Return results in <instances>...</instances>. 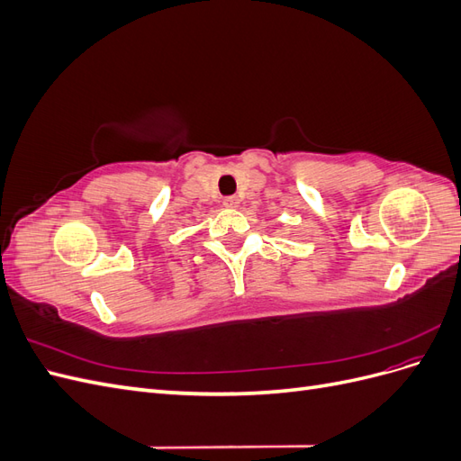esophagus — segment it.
Returning <instances> with one entry per match:
<instances>
[{
	"instance_id": "34e87169",
	"label": "esophagus",
	"mask_w": 461,
	"mask_h": 461,
	"mask_svg": "<svg viewBox=\"0 0 461 461\" xmlns=\"http://www.w3.org/2000/svg\"><path fill=\"white\" fill-rule=\"evenodd\" d=\"M239 198H236V196H227L225 200H222V205H225V207H239Z\"/></svg>"
}]
</instances>
